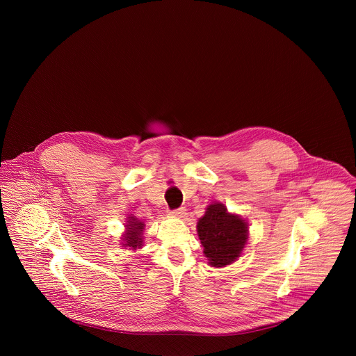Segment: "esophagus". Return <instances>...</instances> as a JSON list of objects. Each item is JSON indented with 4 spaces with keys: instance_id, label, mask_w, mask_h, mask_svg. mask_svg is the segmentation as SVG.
Segmentation results:
<instances>
[{
    "instance_id": "34e87169",
    "label": "esophagus",
    "mask_w": 356,
    "mask_h": 356,
    "mask_svg": "<svg viewBox=\"0 0 356 356\" xmlns=\"http://www.w3.org/2000/svg\"><path fill=\"white\" fill-rule=\"evenodd\" d=\"M184 214H186V209H184V207H180V209L172 211V216L176 217V218H183Z\"/></svg>"
}]
</instances>
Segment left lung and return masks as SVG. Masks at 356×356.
Masks as SVG:
<instances>
[{
  "instance_id": "8db88e82",
  "label": "left lung",
  "mask_w": 356,
  "mask_h": 356,
  "mask_svg": "<svg viewBox=\"0 0 356 356\" xmlns=\"http://www.w3.org/2000/svg\"><path fill=\"white\" fill-rule=\"evenodd\" d=\"M197 234L202 253L213 268H225L241 255L249 238V224L239 214L229 213L222 202H211L198 218Z\"/></svg>"
}]
</instances>
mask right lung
Here are the masks:
<instances>
[{
  "label": "right lung",
  "mask_w": 356,
  "mask_h": 356,
  "mask_svg": "<svg viewBox=\"0 0 356 356\" xmlns=\"http://www.w3.org/2000/svg\"><path fill=\"white\" fill-rule=\"evenodd\" d=\"M143 229L145 222L138 220L135 216H128L125 222V231L121 235V243L129 250H136L143 246Z\"/></svg>",
  "instance_id": "obj_1"
}]
</instances>
